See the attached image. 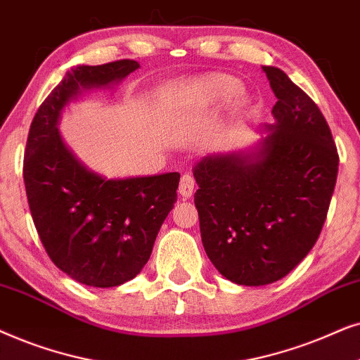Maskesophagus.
<instances>
[{"label":"esophagus","mask_w":360,"mask_h":360,"mask_svg":"<svg viewBox=\"0 0 360 360\" xmlns=\"http://www.w3.org/2000/svg\"><path fill=\"white\" fill-rule=\"evenodd\" d=\"M194 189H195V179H194V176L189 174V172H184V174L181 176L179 194L183 195V198L189 199L191 195L194 194Z\"/></svg>","instance_id":"obj_1"}]
</instances>
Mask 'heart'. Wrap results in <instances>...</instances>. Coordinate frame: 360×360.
<instances>
[{
	"label": "heart",
	"mask_w": 360,
	"mask_h": 360,
	"mask_svg": "<svg viewBox=\"0 0 360 360\" xmlns=\"http://www.w3.org/2000/svg\"><path fill=\"white\" fill-rule=\"evenodd\" d=\"M207 87L210 92L214 95H217V97H227V95L233 94L236 90L238 89V85L236 80L232 79H214V80H209L207 82Z\"/></svg>",
	"instance_id": "1"
}]
</instances>
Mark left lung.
I'll return each instance as SVG.
<instances>
[{
	"label": "left lung",
	"instance_id": "obj_1",
	"mask_svg": "<svg viewBox=\"0 0 360 360\" xmlns=\"http://www.w3.org/2000/svg\"><path fill=\"white\" fill-rule=\"evenodd\" d=\"M278 98L271 133L255 155L198 162L194 204L209 260L237 285L281 280L318 240L339 155L324 115L276 67H263Z\"/></svg>",
	"mask_w": 360,
	"mask_h": 360
}]
</instances>
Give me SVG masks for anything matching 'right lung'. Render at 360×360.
Here are the masks:
<instances>
[{
  "mask_svg": "<svg viewBox=\"0 0 360 360\" xmlns=\"http://www.w3.org/2000/svg\"><path fill=\"white\" fill-rule=\"evenodd\" d=\"M136 69V60L122 59L67 72L34 115L24 151L27 202L47 255L79 283L97 288L123 285L146 265L181 176L103 179L64 146L57 120L82 90L118 82Z\"/></svg>",
  "mask_w": 360,
  "mask_h": 360,
  "instance_id": "right-lung-1",
  "label": "right lung"
}]
</instances>
